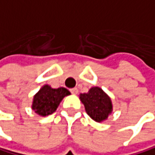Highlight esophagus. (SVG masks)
Wrapping results in <instances>:
<instances>
[{"mask_svg":"<svg viewBox=\"0 0 155 155\" xmlns=\"http://www.w3.org/2000/svg\"><path fill=\"white\" fill-rule=\"evenodd\" d=\"M70 92L72 93V94H74V95H76L77 93H78V88H76V87L71 88V89H70Z\"/></svg>","mask_w":155,"mask_h":155,"instance_id":"1","label":"esophagus"}]
</instances>
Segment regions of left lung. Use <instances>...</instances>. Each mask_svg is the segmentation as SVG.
Returning <instances> with one entry per match:
<instances>
[{"instance_id":"left-lung-1","label":"left lung","mask_w":155,"mask_h":155,"mask_svg":"<svg viewBox=\"0 0 155 155\" xmlns=\"http://www.w3.org/2000/svg\"><path fill=\"white\" fill-rule=\"evenodd\" d=\"M81 102L85 106L86 112L95 122L106 121L113 110L110 97L99 87H92L87 93L79 95Z\"/></svg>"}]
</instances>
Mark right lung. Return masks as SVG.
Here are the masks:
<instances>
[{"instance_id": "add662e5", "label": "right lung", "mask_w": 155, "mask_h": 155, "mask_svg": "<svg viewBox=\"0 0 155 155\" xmlns=\"http://www.w3.org/2000/svg\"><path fill=\"white\" fill-rule=\"evenodd\" d=\"M70 95L64 87L52 88L49 85H44L33 96L31 109L40 116H48L56 111L62 100Z\"/></svg>"}]
</instances>
